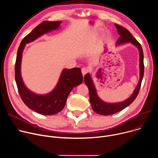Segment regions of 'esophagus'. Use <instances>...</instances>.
<instances>
[{
    "label": "esophagus",
    "mask_w": 158,
    "mask_h": 158,
    "mask_svg": "<svg viewBox=\"0 0 158 158\" xmlns=\"http://www.w3.org/2000/svg\"><path fill=\"white\" fill-rule=\"evenodd\" d=\"M89 69L86 68V67H83V68H82L81 69V71H82V76H84L85 74H86L88 72H89Z\"/></svg>",
    "instance_id": "1"
}]
</instances>
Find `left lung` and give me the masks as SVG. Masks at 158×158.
Wrapping results in <instances>:
<instances>
[{"label": "left lung", "instance_id": "obj_1", "mask_svg": "<svg viewBox=\"0 0 158 158\" xmlns=\"http://www.w3.org/2000/svg\"><path fill=\"white\" fill-rule=\"evenodd\" d=\"M115 26L117 28L119 35H120L119 38L116 42L117 45L123 44L127 42H131L135 46L137 47L139 52V67H140V79L137 85L136 89H135L132 94L127 99L121 102L116 103H107L102 101L98 96L96 89L95 88L94 82L91 77V76L88 73L84 76V82L87 86L89 92V98L90 102H91L92 108L94 111L96 113L101 115H111L119 112L123 109L127 107L131 104L136 98L141 85V82L144 76V55L143 51L141 44L139 42L135 39L131 32L124 28L123 26H119V24H115Z\"/></svg>", "mask_w": 158, "mask_h": 158}]
</instances>
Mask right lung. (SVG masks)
I'll return each instance as SVG.
<instances>
[{"mask_svg":"<svg viewBox=\"0 0 158 158\" xmlns=\"http://www.w3.org/2000/svg\"><path fill=\"white\" fill-rule=\"evenodd\" d=\"M61 22L62 21H43L22 39L17 53L15 79L19 95L29 109L42 115H54L61 111L71 90L81 84L83 80L81 70L79 67L71 69H64L55 89L50 93L45 95H39L31 92L22 81L20 64L22 52L26 44L32 42L44 34L58 29Z\"/></svg>","mask_w":158,"mask_h":158,"instance_id":"1","label":"right lung"}]
</instances>
